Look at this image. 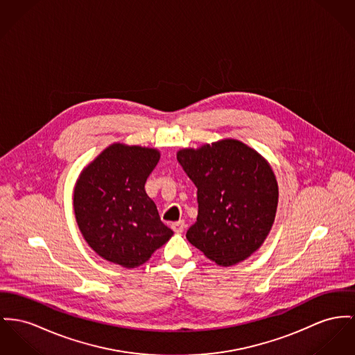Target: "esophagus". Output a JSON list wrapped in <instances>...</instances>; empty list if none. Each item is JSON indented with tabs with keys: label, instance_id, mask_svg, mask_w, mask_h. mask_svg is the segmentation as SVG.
<instances>
[{
	"label": "esophagus",
	"instance_id": "1",
	"mask_svg": "<svg viewBox=\"0 0 355 355\" xmlns=\"http://www.w3.org/2000/svg\"><path fill=\"white\" fill-rule=\"evenodd\" d=\"M171 227H172V230H173L175 233L180 234V233H183V230L186 229V223H184V220H178V222H173V223L171 225Z\"/></svg>",
	"mask_w": 355,
	"mask_h": 355
}]
</instances>
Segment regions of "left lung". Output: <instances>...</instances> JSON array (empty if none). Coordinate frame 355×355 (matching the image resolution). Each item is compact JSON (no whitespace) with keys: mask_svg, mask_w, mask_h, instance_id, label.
<instances>
[{"mask_svg":"<svg viewBox=\"0 0 355 355\" xmlns=\"http://www.w3.org/2000/svg\"><path fill=\"white\" fill-rule=\"evenodd\" d=\"M178 162L198 189L189 243L222 266L250 257L269 234L277 210L279 187L269 163L233 139L182 149Z\"/></svg>","mask_w":355,"mask_h":355,"instance_id":"obj_1","label":"left lung"}]
</instances>
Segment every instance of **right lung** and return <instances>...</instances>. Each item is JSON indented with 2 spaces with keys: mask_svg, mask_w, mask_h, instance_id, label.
<instances>
[{
  "mask_svg": "<svg viewBox=\"0 0 355 355\" xmlns=\"http://www.w3.org/2000/svg\"><path fill=\"white\" fill-rule=\"evenodd\" d=\"M159 160L157 149L113 144L79 175L73 189L76 223L102 259L129 269L140 266L173 234L145 192Z\"/></svg>",
  "mask_w": 355,
  "mask_h": 355,
  "instance_id": "right-lung-1",
  "label": "right lung"
}]
</instances>
